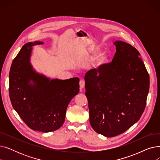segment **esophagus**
Wrapping results in <instances>:
<instances>
[{
    "label": "esophagus",
    "instance_id": "34e87169",
    "mask_svg": "<svg viewBox=\"0 0 160 160\" xmlns=\"http://www.w3.org/2000/svg\"><path fill=\"white\" fill-rule=\"evenodd\" d=\"M80 89H83L85 87V81L83 80H81L80 81Z\"/></svg>",
    "mask_w": 160,
    "mask_h": 160
}]
</instances>
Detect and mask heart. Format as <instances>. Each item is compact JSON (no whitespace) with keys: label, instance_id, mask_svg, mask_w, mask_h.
<instances>
[{"label":"heart","instance_id":"heart-1","mask_svg":"<svg viewBox=\"0 0 160 160\" xmlns=\"http://www.w3.org/2000/svg\"><path fill=\"white\" fill-rule=\"evenodd\" d=\"M107 58L108 56L105 52H100L96 54L94 58L92 59L91 64L94 67H98L105 63Z\"/></svg>","mask_w":160,"mask_h":160}]
</instances>
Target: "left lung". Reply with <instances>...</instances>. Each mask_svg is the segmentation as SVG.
Listing matches in <instances>:
<instances>
[{"mask_svg": "<svg viewBox=\"0 0 160 160\" xmlns=\"http://www.w3.org/2000/svg\"><path fill=\"white\" fill-rule=\"evenodd\" d=\"M113 44L116 52L112 62L85 75L91 126L108 138L122 133L139 120L150 85L138 50L122 41Z\"/></svg>", "mask_w": 160, "mask_h": 160, "instance_id": "obj_1", "label": "left lung"}]
</instances>
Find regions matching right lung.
Returning a JSON list of instances; mask_svg holds the SVG:
<instances>
[{
	"label": "right lung",
	"instance_id": "right-lung-1",
	"mask_svg": "<svg viewBox=\"0 0 160 160\" xmlns=\"http://www.w3.org/2000/svg\"><path fill=\"white\" fill-rule=\"evenodd\" d=\"M43 42L23 45L12 62L9 93L14 110L33 130L49 132L63 125L67 108L79 93V78L52 79L37 72L30 63L32 47Z\"/></svg>",
	"mask_w": 160,
	"mask_h": 160
}]
</instances>
